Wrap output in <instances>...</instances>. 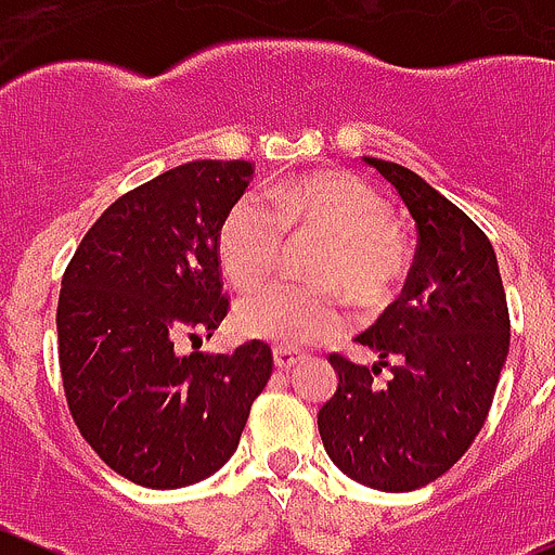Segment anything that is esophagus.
<instances>
[{"label":"esophagus","mask_w":555,"mask_h":555,"mask_svg":"<svg viewBox=\"0 0 555 555\" xmlns=\"http://www.w3.org/2000/svg\"><path fill=\"white\" fill-rule=\"evenodd\" d=\"M301 362H304V353L298 351H289V348H276V351H273V364H276V371L287 373Z\"/></svg>","instance_id":"1"}]
</instances>
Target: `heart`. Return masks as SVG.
<instances>
[{
  "label": "heart",
  "mask_w": 555,
  "mask_h": 555,
  "mask_svg": "<svg viewBox=\"0 0 555 555\" xmlns=\"http://www.w3.org/2000/svg\"><path fill=\"white\" fill-rule=\"evenodd\" d=\"M289 234H318L312 287L266 284L234 307L237 332L279 348H304L334 337L346 312L332 287L359 307H378L396 293L409 268V248L396 232L389 204L362 179L312 173L273 184L268 196L246 193L232 204L218 232V257L237 289L259 284L282 257Z\"/></svg>",
  "instance_id": "obj_1"
}]
</instances>
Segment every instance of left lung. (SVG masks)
<instances>
[{"label": "left lung", "instance_id": "obj_1", "mask_svg": "<svg viewBox=\"0 0 555 555\" xmlns=\"http://www.w3.org/2000/svg\"><path fill=\"white\" fill-rule=\"evenodd\" d=\"M401 196L417 254L401 298L357 343L373 367L328 357L337 392L318 412L328 459L353 481L412 492L448 473L481 431L508 357V309L487 234L423 177L362 157ZM390 367L387 385L372 376Z\"/></svg>", "mask_w": 555, "mask_h": 555}]
</instances>
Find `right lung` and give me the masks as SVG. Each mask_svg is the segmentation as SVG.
Here are the masks:
<instances>
[{"mask_svg":"<svg viewBox=\"0 0 555 555\" xmlns=\"http://www.w3.org/2000/svg\"><path fill=\"white\" fill-rule=\"evenodd\" d=\"M246 159H196L104 209L68 262L57 301L60 373L79 434L109 470L149 489L218 473L273 371L251 339L179 353L223 321L218 232L243 196Z\"/></svg>","mask_w":555,"mask_h":555,"instance_id":"add662e5","label":"right lung"}]
</instances>
